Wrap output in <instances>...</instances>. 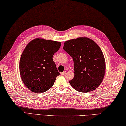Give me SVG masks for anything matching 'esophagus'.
Returning a JSON list of instances; mask_svg holds the SVG:
<instances>
[{
  "label": "esophagus",
  "instance_id": "34e87169",
  "mask_svg": "<svg viewBox=\"0 0 126 126\" xmlns=\"http://www.w3.org/2000/svg\"><path fill=\"white\" fill-rule=\"evenodd\" d=\"M66 74V71H64L63 72H62L60 73V74L61 75H65Z\"/></svg>",
  "mask_w": 126,
  "mask_h": 126
}]
</instances>
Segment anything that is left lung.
<instances>
[{"label": "left lung", "mask_w": 126, "mask_h": 126, "mask_svg": "<svg viewBox=\"0 0 126 126\" xmlns=\"http://www.w3.org/2000/svg\"><path fill=\"white\" fill-rule=\"evenodd\" d=\"M63 48L74 60L75 76L69 81L71 86L80 92L96 89L106 71L105 57L99 46L92 39L81 37L65 41Z\"/></svg>", "instance_id": "obj_1"}]
</instances>
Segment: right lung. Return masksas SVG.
Returning <instances> with one entry per match:
<instances>
[{"label": "right lung", "instance_id": "1", "mask_svg": "<svg viewBox=\"0 0 126 126\" xmlns=\"http://www.w3.org/2000/svg\"><path fill=\"white\" fill-rule=\"evenodd\" d=\"M61 44L36 38L26 45L20 59L19 71L24 84L30 91L41 93L52 87L60 75L52 57Z\"/></svg>", "mask_w": 126, "mask_h": 126}]
</instances>
